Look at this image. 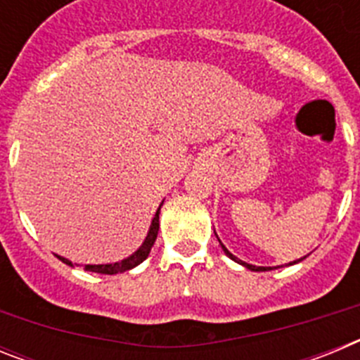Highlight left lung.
I'll use <instances>...</instances> for the list:
<instances>
[{
    "label": "left lung",
    "instance_id": "1",
    "mask_svg": "<svg viewBox=\"0 0 360 360\" xmlns=\"http://www.w3.org/2000/svg\"><path fill=\"white\" fill-rule=\"evenodd\" d=\"M216 234V232H214ZM218 238V236H216ZM218 241H219V238H218ZM219 245H221V249H224V252L227 254L229 257H231L232 262H236V263H240V265H243L245 269H249V270H252V272H265V270H274V269H279V266H256V265H250V263H245V262H241V259H238L236 256H234V254H231L227 250V247H225L224 243H221V241H219ZM307 257V256H304ZM304 257H301V259H297V262H290V263H287V266H290V265H294V263H299V262H303ZM283 266V265H281Z\"/></svg>",
    "mask_w": 360,
    "mask_h": 360
}]
</instances>
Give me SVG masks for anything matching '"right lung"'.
I'll return each instance as SVG.
<instances>
[{
    "mask_svg": "<svg viewBox=\"0 0 360 360\" xmlns=\"http://www.w3.org/2000/svg\"><path fill=\"white\" fill-rule=\"evenodd\" d=\"M162 203H164V202H162ZM162 203H160V207H162ZM160 207L157 209V212H155V216H153L151 225H149V231H148V236H146V240L142 241L141 247H139V249H136L135 252L131 254V256L124 257V259H120V262H115V263H103V265H84V270H88V272H95V274L113 276V274H119V272H126V270L135 269L136 265H141L146 257L149 256L153 243H155V240H157L158 214H160ZM57 257H59L63 263H66V265L79 266L77 263H72L70 259H66V257H63V256H57Z\"/></svg>",
    "mask_w": 360,
    "mask_h": 360,
    "instance_id": "add662e5",
    "label": "right lung"
}]
</instances>
